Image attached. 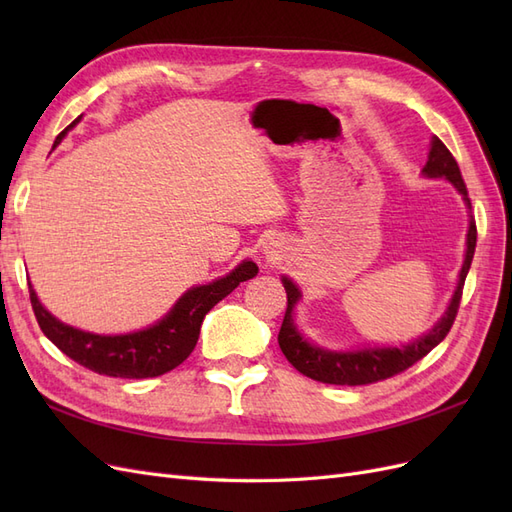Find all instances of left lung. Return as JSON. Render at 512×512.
I'll list each match as a JSON object with an SVG mask.
<instances>
[{"mask_svg":"<svg viewBox=\"0 0 512 512\" xmlns=\"http://www.w3.org/2000/svg\"><path fill=\"white\" fill-rule=\"evenodd\" d=\"M423 175L429 179L451 181L457 188V192L463 196V200H466V205L472 209L468 188L466 183H463L457 160L453 158V153L446 149V145L438 136H433L431 141L429 158L423 168ZM466 245L468 250H466V260H463V267L459 271V282L442 320L421 339H414L412 344L401 346V348H361L352 352H333V350H324L309 344L307 339L297 331V327H294V320H292V309L301 299V290L297 288V284H292V280H288V277H282L288 305H286L280 335H277V342H280V348L288 359V363L307 378L324 382V384H342V386L371 384L406 371L408 367H412L416 361H421L425 354H429L433 348H436L453 327L459 301H461L463 282H466V275L470 271L472 258H474V247H476L474 220H470Z\"/></svg>","mask_w":512,"mask_h":512,"instance_id":"8db88e82","label":"left lung"}]
</instances>
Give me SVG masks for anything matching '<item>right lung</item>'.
<instances>
[{
  "label": "right lung",
  "mask_w": 512,
  "mask_h": 512,
  "mask_svg": "<svg viewBox=\"0 0 512 512\" xmlns=\"http://www.w3.org/2000/svg\"><path fill=\"white\" fill-rule=\"evenodd\" d=\"M79 121L81 117H76L55 138L53 147H57L61 138ZM256 273V262L243 260L226 277H220V280L205 286L190 288L153 327L128 335H96L64 324L46 312L38 301L32 284H29V299H32L34 314L42 333L61 352L70 356L72 361L102 376L156 378L188 359L198 342L200 324H203V318L207 316L209 309L218 305L241 282L252 280Z\"/></svg>",
  "instance_id": "1"
}]
</instances>
